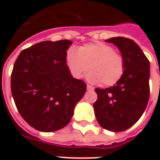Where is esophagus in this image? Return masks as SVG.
Returning <instances> with one entry per match:
<instances>
[{"mask_svg":"<svg viewBox=\"0 0 160 160\" xmlns=\"http://www.w3.org/2000/svg\"><path fill=\"white\" fill-rule=\"evenodd\" d=\"M87 88L88 91H93L94 90L93 87H91V86H89V85H87Z\"/></svg>","mask_w":160,"mask_h":160,"instance_id":"34e87169","label":"esophagus"}]
</instances>
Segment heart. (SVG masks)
Segmentation results:
<instances>
[{
	"label": "heart",
	"instance_id": "obj_1",
	"mask_svg": "<svg viewBox=\"0 0 160 160\" xmlns=\"http://www.w3.org/2000/svg\"><path fill=\"white\" fill-rule=\"evenodd\" d=\"M66 64L72 76L80 79L90 70L88 80L104 87L119 81L124 73V60L115 52L113 46L102 42L87 43L75 49H70L66 55Z\"/></svg>",
	"mask_w": 160,
	"mask_h": 160
}]
</instances>
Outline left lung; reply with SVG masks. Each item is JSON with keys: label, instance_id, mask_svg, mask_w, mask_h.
Masks as SVG:
<instances>
[{"label": "left lung", "instance_id": "1", "mask_svg": "<svg viewBox=\"0 0 160 160\" xmlns=\"http://www.w3.org/2000/svg\"><path fill=\"white\" fill-rule=\"evenodd\" d=\"M118 47L124 60V73L113 87L96 88L95 116L101 127L121 132L132 127L147 107L150 94L149 61L133 40L117 37L106 40Z\"/></svg>", "mask_w": 160, "mask_h": 160}]
</instances>
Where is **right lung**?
<instances>
[{
	"mask_svg": "<svg viewBox=\"0 0 160 160\" xmlns=\"http://www.w3.org/2000/svg\"><path fill=\"white\" fill-rule=\"evenodd\" d=\"M69 40L44 41L23 49L11 73L17 110L30 126L42 132L64 128L87 85L70 74L66 64Z\"/></svg>",
	"mask_w": 160,
	"mask_h": 160,
	"instance_id": "add662e5",
	"label": "right lung"
}]
</instances>
